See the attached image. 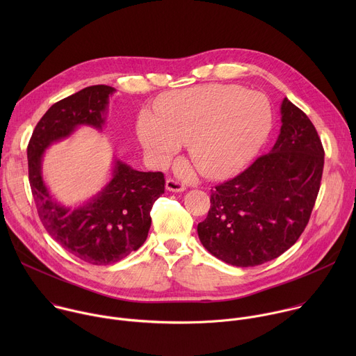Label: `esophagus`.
Here are the masks:
<instances>
[{"label":"esophagus","mask_w":356,"mask_h":356,"mask_svg":"<svg viewBox=\"0 0 356 356\" xmlns=\"http://www.w3.org/2000/svg\"><path fill=\"white\" fill-rule=\"evenodd\" d=\"M166 190L168 191H175V193H181L186 190V186L177 180H173V179H168L166 180Z\"/></svg>","instance_id":"1"}]
</instances>
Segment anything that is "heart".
I'll use <instances>...</instances> for the list:
<instances>
[{
  "label": "heart",
  "mask_w": 356,
  "mask_h": 356,
  "mask_svg": "<svg viewBox=\"0 0 356 356\" xmlns=\"http://www.w3.org/2000/svg\"><path fill=\"white\" fill-rule=\"evenodd\" d=\"M273 125L268 98L241 86H201L168 97L159 118L142 113L136 136L152 159L165 163L180 147L207 177L241 169L258 154Z\"/></svg>",
  "instance_id": "1"
}]
</instances>
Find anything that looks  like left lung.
<instances>
[{"label": "left lung", "mask_w": 356, "mask_h": 356, "mask_svg": "<svg viewBox=\"0 0 356 356\" xmlns=\"http://www.w3.org/2000/svg\"><path fill=\"white\" fill-rule=\"evenodd\" d=\"M280 134L269 154L211 190L198 238L211 255L239 268L280 257L306 228L320 190L324 149L318 134L287 98Z\"/></svg>", "instance_id": "8db88e82"}]
</instances>
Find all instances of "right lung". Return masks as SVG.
I'll return each instance as SVG.
<instances>
[{
    "label": "right lung",
    "instance_id": "right-lung-1",
    "mask_svg": "<svg viewBox=\"0 0 356 356\" xmlns=\"http://www.w3.org/2000/svg\"><path fill=\"white\" fill-rule=\"evenodd\" d=\"M114 87L98 84L50 107L28 145L29 183L39 218L62 248L91 265L115 264L146 241L150 210L165 193L162 172H139L114 159L106 186L74 206L59 202L47 188L42 161L46 149L70 138L80 127L103 131Z\"/></svg>",
    "mask_w": 356,
    "mask_h": 356
}]
</instances>
